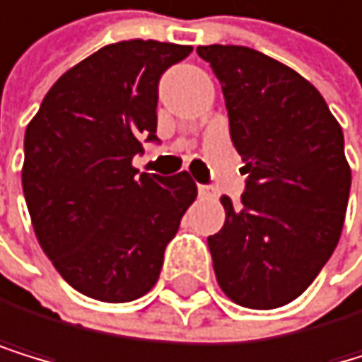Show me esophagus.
Wrapping results in <instances>:
<instances>
[{"label":"esophagus","mask_w":362,"mask_h":362,"mask_svg":"<svg viewBox=\"0 0 362 362\" xmlns=\"http://www.w3.org/2000/svg\"><path fill=\"white\" fill-rule=\"evenodd\" d=\"M199 197H202V199H212V197H215V190H212L210 188V185H199Z\"/></svg>","instance_id":"1"}]
</instances>
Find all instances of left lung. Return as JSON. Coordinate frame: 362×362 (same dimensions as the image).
<instances>
[{
  "label": "left lung",
  "instance_id": "8db88e82",
  "mask_svg": "<svg viewBox=\"0 0 362 362\" xmlns=\"http://www.w3.org/2000/svg\"><path fill=\"white\" fill-rule=\"evenodd\" d=\"M199 57L221 82L246 192L221 197L223 228L208 237L221 291L248 309L293 302L332 257L345 223L351 170L320 91L248 47L210 44Z\"/></svg>",
  "mask_w": 362,
  "mask_h": 362
}]
</instances>
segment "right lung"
I'll return each instance as SVG.
<instances>
[{
	"mask_svg": "<svg viewBox=\"0 0 362 362\" xmlns=\"http://www.w3.org/2000/svg\"><path fill=\"white\" fill-rule=\"evenodd\" d=\"M190 51L156 40L109 44L57 78L28 122V215L55 271L82 296H145L197 199L188 172L160 177L132 165L145 141H158L160 76Z\"/></svg>",
	"mask_w": 362,
	"mask_h": 362,
	"instance_id": "right-lung-1",
	"label": "right lung"
}]
</instances>
